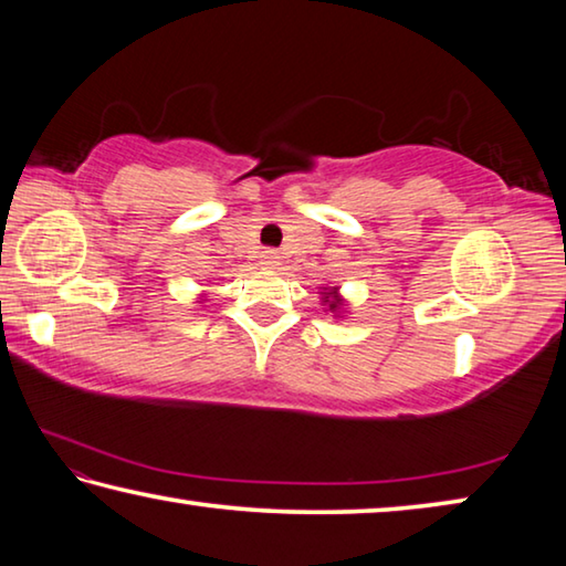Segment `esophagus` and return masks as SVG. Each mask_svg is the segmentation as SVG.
I'll use <instances>...</instances> for the list:
<instances>
[{
	"instance_id": "esophagus-1",
	"label": "esophagus",
	"mask_w": 566,
	"mask_h": 566,
	"mask_svg": "<svg viewBox=\"0 0 566 566\" xmlns=\"http://www.w3.org/2000/svg\"><path fill=\"white\" fill-rule=\"evenodd\" d=\"M260 262L266 270H276V266H280V252H276V249H264L260 254Z\"/></svg>"
}]
</instances>
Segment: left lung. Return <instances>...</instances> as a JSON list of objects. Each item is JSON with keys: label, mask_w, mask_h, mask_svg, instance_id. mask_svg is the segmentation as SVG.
Here are the masks:
<instances>
[{"label": "left lung", "mask_w": 566, "mask_h": 566, "mask_svg": "<svg viewBox=\"0 0 566 566\" xmlns=\"http://www.w3.org/2000/svg\"><path fill=\"white\" fill-rule=\"evenodd\" d=\"M322 304L327 306V310H324V312H332L334 317H342V312H344V300H342V294H339V286H324V292H322Z\"/></svg>", "instance_id": "obj_1"}]
</instances>
